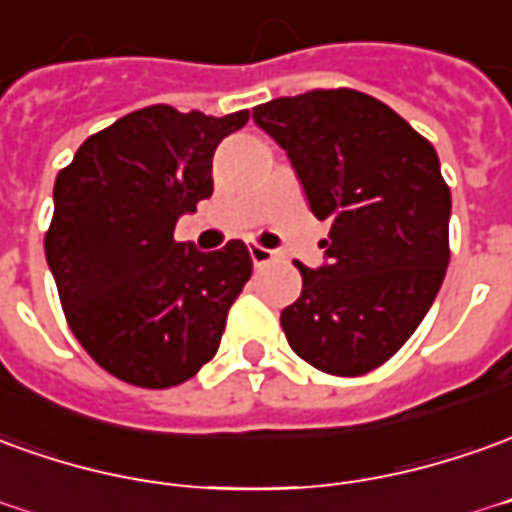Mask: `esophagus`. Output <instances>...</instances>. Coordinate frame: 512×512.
<instances>
[{"instance_id":"obj_1","label":"esophagus","mask_w":512,"mask_h":512,"mask_svg":"<svg viewBox=\"0 0 512 512\" xmlns=\"http://www.w3.org/2000/svg\"><path fill=\"white\" fill-rule=\"evenodd\" d=\"M249 255H252V263L257 268L268 266V263H274V260H280V252H274V249H266V246L260 244H249Z\"/></svg>"}]
</instances>
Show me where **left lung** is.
<instances>
[{"label": "left lung", "instance_id": "obj_1", "mask_svg": "<svg viewBox=\"0 0 512 512\" xmlns=\"http://www.w3.org/2000/svg\"><path fill=\"white\" fill-rule=\"evenodd\" d=\"M291 157L327 263L302 274L280 324L296 355L335 377L391 360L427 316L449 266L452 194L432 144L352 88H316L252 110Z\"/></svg>", "mask_w": 512, "mask_h": 512}]
</instances>
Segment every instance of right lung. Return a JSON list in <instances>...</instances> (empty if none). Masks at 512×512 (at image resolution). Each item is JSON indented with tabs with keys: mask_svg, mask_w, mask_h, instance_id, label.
Masks as SVG:
<instances>
[{
	"mask_svg": "<svg viewBox=\"0 0 512 512\" xmlns=\"http://www.w3.org/2000/svg\"><path fill=\"white\" fill-rule=\"evenodd\" d=\"M246 121L141 107L57 174L46 263L74 338L107 374L174 388L219 352L252 257L244 241L205 255L174 227L213 194V152Z\"/></svg>",
	"mask_w": 512,
	"mask_h": 512,
	"instance_id": "obj_1",
	"label": "right lung"
}]
</instances>
